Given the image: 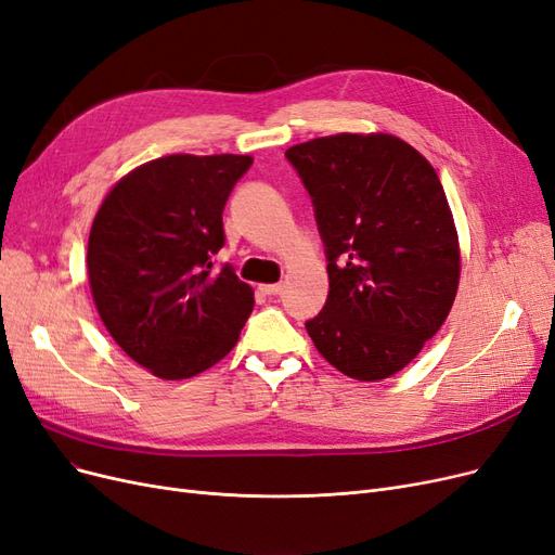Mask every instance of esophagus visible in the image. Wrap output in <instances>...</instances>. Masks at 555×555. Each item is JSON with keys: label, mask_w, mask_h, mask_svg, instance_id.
<instances>
[{"label": "esophagus", "mask_w": 555, "mask_h": 555, "mask_svg": "<svg viewBox=\"0 0 555 555\" xmlns=\"http://www.w3.org/2000/svg\"><path fill=\"white\" fill-rule=\"evenodd\" d=\"M281 291H283V283H264V285H260V293H264V295H281Z\"/></svg>", "instance_id": "34e87169"}]
</instances>
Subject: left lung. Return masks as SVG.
I'll list each match as a JSON object with an SVG mask.
<instances>
[{
  "instance_id": "obj_1",
  "label": "left lung",
  "mask_w": 555,
  "mask_h": 555,
  "mask_svg": "<svg viewBox=\"0 0 555 555\" xmlns=\"http://www.w3.org/2000/svg\"><path fill=\"white\" fill-rule=\"evenodd\" d=\"M285 157L313 198L330 260V297L306 332L347 377L400 373L439 332L460 285L457 229L435 167L386 132L318 137Z\"/></svg>"
}]
</instances>
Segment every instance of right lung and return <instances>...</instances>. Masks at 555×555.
Returning a JSON list of instances; mask_svg holds the SVG:
<instances>
[{
  "label": "right lung",
  "instance_id": "right-lung-1",
  "mask_svg": "<svg viewBox=\"0 0 555 555\" xmlns=\"http://www.w3.org/2000/svg\"><path fill=\"white\" fill-rule=\"evenodd\" d=\"M251 155H164L122 176L93 219L87 270L98 315L132 361L190 379L229 354L254 288L229 264L221 212Z\"/></svg>",
  "mask_w": 555,
  "mask_h": 555
}]
</instances>
